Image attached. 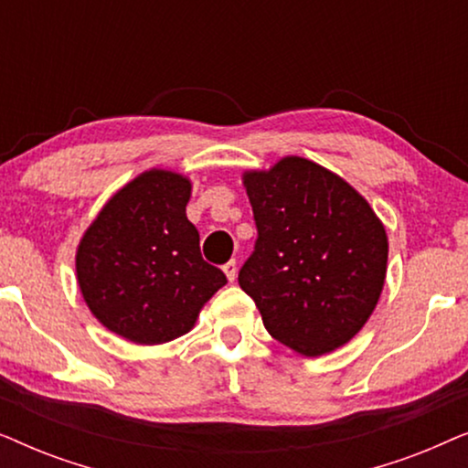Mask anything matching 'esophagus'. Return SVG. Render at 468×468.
Returning a JSON list of instances; mask_svg holds the SVG:
<instances>
[{"label":"esophagus","mask_w":468,"mask_h":468,"mask_svg":"<svg viewBox=\"0 0 468 468\" xmlns=\"http://www.w3.org/2000/svg\"><path fill=\"white\" fill-rule=\"evenodd\" d=\"M223 272H226L228 281H229V283H232V281L236 279V272H239V268H236V261H234V260H229L228 264L223 266Z\"/></svg>","instance_id":"1"}]
</instances>
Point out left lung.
<instances>
[{"mask_svg":"<svg viewBox=\"0 0 468 468\" xmlns=\"http://www.w3.org/2000/svg\"><path fill=\"white\" fill-rule=\"evenodd\" d=\"M258 240L239 272L272 338L306 357L349 343L373 315L388 271V234L335 172L287 155L242 175Z\"/></svg>","mask_w":468,"mask_h":468,"instance_id":"1","label":"left lung"}]
</instances>
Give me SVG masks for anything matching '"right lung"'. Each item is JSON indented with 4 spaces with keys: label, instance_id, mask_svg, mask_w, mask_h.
<instances>
[{
    "label": "right lung",
    "instance_id": "right-lung-1",
    "mask_svg": "<svg viewBox=\"0 0 468 468\" xmlns=\"http://www.w3.org/2000/svg\"><path fill=\"white\" fill-rule=\"evenodd\" d=\"M191 181L172 170L138 175L104 204L76 249V279L95 319L136 345L187 335L228 283L200 253L185 207Z\"/></svg>",
    "mask_w": 468,
    "mask_h": 468
}]
</instances>
